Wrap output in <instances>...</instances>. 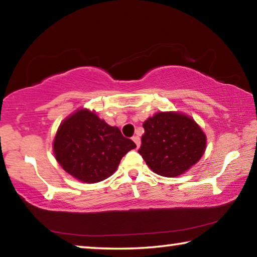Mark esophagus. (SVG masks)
Wrapping results in <instances>:
<instances>
[{
	"label": "esophagus",
	"mask_w": 257,
	"mask_h": 257,
	"mask_svg": "<svg viewBox=\"0 0 257 257\" xmlns=\"http://www.w3.org/2000/svg\"><path fill=\"white\" fill-rule=\"evenodd\" d=\"M133 141L135 142V144L137 145V147L141 146V138H139L138 136H134L133 137Z\"/></svg>",
	"instance_id": "1"
}]
</instances>
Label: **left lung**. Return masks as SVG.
<instances>
[{
	"mask_svg": "<svg viewBox=\"0 0 257 257\" xmlns=\"http://www.w3.org/2000/svg\"><path fill=\"white\" fill-rule=\"evenodd\" d=\"M143 127L138 153L155 173L177 177L202 158L206 137L189 116L176 112H160L147 119Z\"/></svg>",
	"mask_w": 257,
	"mask_h": 257,
	"instance_id": "1",
	"label": "left lung"
}]
</instances>
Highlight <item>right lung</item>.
<instances>
[{"label": "right lung", "instance_id": "1", "mask_svg": "<svg viewBox=\"0 0 257 257\" xmlns=\"http://www.w3.org/2000/svg\"><path fill=\"white\" fill-rule=\"evenodd\" d=\"M136 147L120 129L111 127L88 110L63 121L54 138L55 159L78 180L94 184L110 177L121 159Z\"/></svg>", "mask_w": 257, "mask_h": 257}]
</instances>
